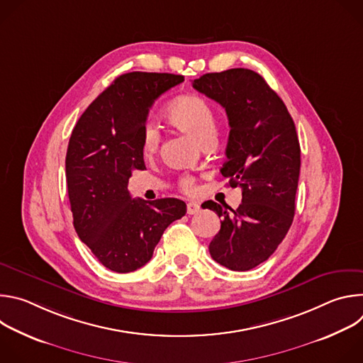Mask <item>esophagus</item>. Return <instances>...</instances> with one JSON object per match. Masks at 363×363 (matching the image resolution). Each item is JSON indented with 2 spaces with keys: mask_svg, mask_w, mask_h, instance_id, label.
I'll list each match as a JSON object with an SVG mask.
<instances>
[{
  "mask_svg": "<svg viewBox=\"0 0 363 363\" xmlns=\"http://www.w3.org/2000/svg\"><path fill=\"white\" fill-rule=\"evenodd\" d=\"M199 210H201L199 203H196V202H188V203H186V213H188L189 216L198 214V213H199Z\"/></svg>",
  "mask_w": 363,
  "mask_h": 363,
  "instance_id": "34e87169",
  "label": "esophagus"
}]
</instances>
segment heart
Masks as SVG:
<instances>
[{
	"label": "heart",
	"instance_id": "b5f03b06",
	"mask_svg": "<svg viewBox=\"0 0 363 363\" xmlns=\"http://www.w3.org/2000/svg\"><path fill=\"white\" fill-rule=\"evenodd\" d=\"M164 116L168 123L177 129L192 136L198 143L205 145L214 140L217 133V118L213 108L203 99L192 94L181 96L172 100L167 106ZM161 145V135L158 129L146 125L142 130V152L146 158L153 157ZM184 192H194V178L184 177L179 181Z\"/></svg>",
	"mask_w": 363,
	"mask_h": 363
}]
</instances>
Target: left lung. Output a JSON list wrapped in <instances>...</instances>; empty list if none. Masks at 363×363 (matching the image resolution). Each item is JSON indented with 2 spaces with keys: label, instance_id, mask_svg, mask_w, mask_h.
Wrapping results in <instances>:
<instances>
[{
  "label": "left lung",
  "instance_id": "obj_1",
  "mask_svg": "<svg viewBox=\"0 0 363 363\" xmlns=\"http://www.w3.org/2000/svg\"><path fill=\"white\" fill-rule=\"evenodd\" d=\"M192 86L227 112L231 129L221 174L242 189L231 213L206 201L205 208L223 218L210 254L230 270L247 272L267 260L293 223L300 175L296 126L279 94L252 70L206 73Z\"/></svg>",
  "mask_w": 363,
  "mask_h": 363
}]
</instances>
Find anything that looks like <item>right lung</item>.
<instances>
[{"mask_svg":"<svg viewBox=\"0 0 363 363\" xmlns=\"http://www.w3.org/2000/svg\"><path fill=\"white\" fill-rule=\"evenodd\" d=\"M184 76L132 72L103 90L77 121L66 155V179L79 238L116 273L145 266L184 201L132 198L128 182L143 169L142 130L153 101Z\"/></svg>","mask_w":363,"mask_h":363,"instance_id":"right-lung-1","label":"right lung"}]
</instances>
